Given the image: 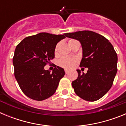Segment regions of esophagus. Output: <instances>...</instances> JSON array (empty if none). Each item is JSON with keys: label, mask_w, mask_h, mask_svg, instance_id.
<instances>
[{"label": "esophagus", "mask_w": 126, "mask_h": 126, "mask_svg": "<svg viewBox=\"0 0 126 126\" xmlns=\"http://www.w3.org/2000/svg\"><path fill=\"white\" fill-rule=\"evenodd\" d=\"M69 70L65 69V74H67V73H69Z\"/></svg>", "instance_id": "obj_1"}]
</instances>
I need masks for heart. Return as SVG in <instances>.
Here are the masks:
<instances>
[{"label":"heart","mask_w":126,"mask_h":126,"mask_svg":"<svg viewBox=\"0 0 126 126\" xmlns=\"http://www.w3.org/2000/svg\"><path fill=\"white\" fill-rule=\"evenodd\" d=\"M74 40H71L69 41V43L71 41ZM58 46L55 47V52L56 53L57 52ZM79 62V59L75 57H64L61 58V59L59 61V65L61 67H63L66 69H71L73 68Z\"/></svg>","instance_id":"1"}]
</instances>
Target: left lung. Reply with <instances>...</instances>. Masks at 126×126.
<instances>
[{
	"mask_svg": "<svg viewBox=\"0 0 126 126\" xmlns=\"http://www.w3.org/2000/svg\"><path fill=\"white\" fill-rule=\"evenodd\" d=\"M65 36L79 41L83 48L81 67H88L72 82L76 94L84 100L96 101L112 87L117 71V55L107 39L92 31L65 33Z\"/></svg>",
	"mask_w": 126,
	"mask_h": 126,
	"instance_id": "left-lung-1",
	"label": "left lung"
}]
</instances>
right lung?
<instances>
[{
  "instance_id": "obj_1",
  "label": "right lung",
  "mask_w": 126,
  "mask_h": 126,
  "mask_svg": "<svg viewBox=\"0 0 126 126\" xmlns=\"http://www.w3.org/2000/svg\"><path fill=\"white\" fill-rule=\"evenodd\" d=\"M64 34L40 33L23 39L16 46L13 59L14 76L25 95L37 101L52 96L65 75L64 69L54 67L50 73L44 67L55 57L54 52Z\"/></svg>"
}]
</instances>
